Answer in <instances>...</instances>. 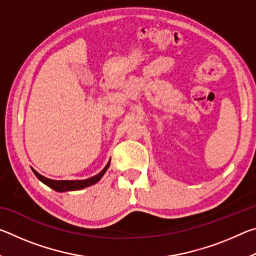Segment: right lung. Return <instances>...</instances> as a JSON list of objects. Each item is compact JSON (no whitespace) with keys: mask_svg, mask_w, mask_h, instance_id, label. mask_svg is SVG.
Masks as SVG:
<instances>
[{"mask_svg":"<svg viewBox=\"0 0 256 256\" xmlns=\"http://www.w3.org/2000/svg\"><path fill=\"white\" fill-rule=\"evenodd\" d=\"M110 164V162L106 164V167L104 168V170L99 172L98 175L90 177V178L84 180H50V178H46V177H44V176H42L40 174H38V172L34 170H32V172H34V175L38 177V180H42V183L46 184L47 186H50V188L58 190V192H66V190H81V188H88V186H90V185H94V183H97V182L102 178L104 174L106 172V170H108Z\"/></svg>","mask_w":256,"mask_h":256,"instance_id":"right-lung-1","label":"right lung"}]
</instances>
